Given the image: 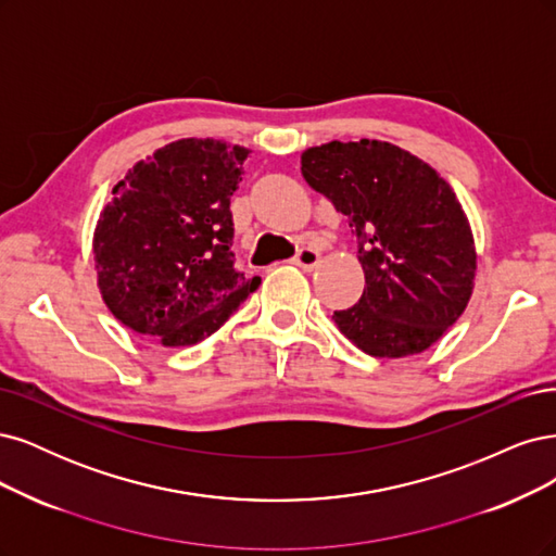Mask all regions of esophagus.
<instances>
[{
    "label": "esophagus",
    "instance_id": "34e87169",
    "mask_svg": "<svg viewBox=\"0 0 556 556\" xmlns=\"http://www.w3.org/2000/svg\"><path fill=\"white\" fill-rule=\"evenodd\" d=\"M293 263L300 265L302 270H314V267L320 263V254L312 247H302L300 252L293 256Z\"/></svg>",
    "mask_w": 556,
    "mask_h": 556
}]
</instances>
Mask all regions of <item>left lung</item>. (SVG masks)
Masks as SVG:
<instances>
[{
  "label": "left lung",
  "instance_id": "8db88e82",
  "mask_svg": "<svg viewBox=\"0 0 556 556\" xmlns=\"http://www.w3.org/2000/svg\"><path fill=\"white\" fill-rule=\"evenodd\" d=\"M302 177L349 219L365 291L334 312L342 334L374 357L422 353L467 309L476 247L443 177L383 140L326 142L302 152Z\"/></svg>",
  "mask_w": 556,
  "mask_h": 556
}]
</instances>
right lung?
<instances>
[{
  "label": "right lung",
  "instance_id": "1",
  "mask_svg": "<svg viewBox=\"0 0 556 556\" xmlns=\"http://www.w3.org/2000/svg\"><path fill=\"white\" fill-rule=\"evenodd\" d=\"M249 150L185 138L156 150L113 189L94 230L105 307L164 346H191L238 312L261 277L236 265L230 195Z\"/></svg>",
  "mask_w": 556,
  "mask_h": 556
}]
</instances>
